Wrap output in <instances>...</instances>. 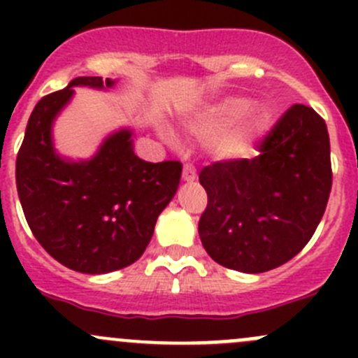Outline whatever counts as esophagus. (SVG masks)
Returning <instances> with one entry per match:
<instances>
[{
  "label": "esophagus",
  "instance_id": "esophagus-1",
  "mask_svg": "<svg viewBox=\"0 0 358 358\" xmlns=\"http://www.w3.org/2000/svg\"><path fill=\"white\" fill-rule=\"evenodd\" d=\"M182 178H183V182H196L197 180V173H196V169H194V166H190V164H185L183 166V175H182Z\"/></svg>",
  "mask_w": 358,
  "mask_h": 358
}]
</instances>
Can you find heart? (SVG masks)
I'll return each mask as SVG.
<instances>
[{
  "label": "heart",
  "instance_id": "1",
  "mask_svg": "<svg viewBox=\"0 0 358 358\" xmlns=\"http://www.w3.org/2000/svg\"><path fill=\"white\" fill-rule=\"evenodd\" d=\"M275 112L268 103H255L243 95H229L202 109L189 119L187 129L208 140V156L215 162H236L248 157L259 140L272 129ZM168 145H178V136L166 126L159 129Z\"/></svg>",
  "mask_w": 358,
  "mask_h": 358
}]
</instances>
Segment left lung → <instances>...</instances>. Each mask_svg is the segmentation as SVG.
Instances as JSON below:
<instances>
[{
    "mask_svg": "<svg viewBox=\"0 0 358 358\" xmlns=\"http://www.w3.org/2000/svg\"><path fill=\"white\" fill-rule=\"evenodd\" d=\"M259 156L215 162L199 175L208 208L199 237L225 268L262 273L312 239L329 199L331 143L324 119L296 103L259 145Z\"/></svg>",
    "mask_w": 358,
    "mask_h": 358,
    "instance_id": "obj_1",
    "label": "left lung"
}]
</instances>
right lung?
<instances>
[{
  "label": "right lung",
  "instance_id": "add662e5",
  "mask_svg": "<svg viewBox=\"0 0 358 358\" xmlns=\"http://www.w3.org/2000/svg\"><path fill=\"white\" fill-rule=\"evenodd\" d=\"M115 79L76 78L36 103L17 156V192L38 243L67 268L109 273L135 263L152 239L182 176L178 161L147 162L133 152V128L109 133L90 159L57 150L53 124L76 86L107 90Z\"/></svg>",
  "mask_w": 358,
  "mask_h": 358
}]
</instances>
